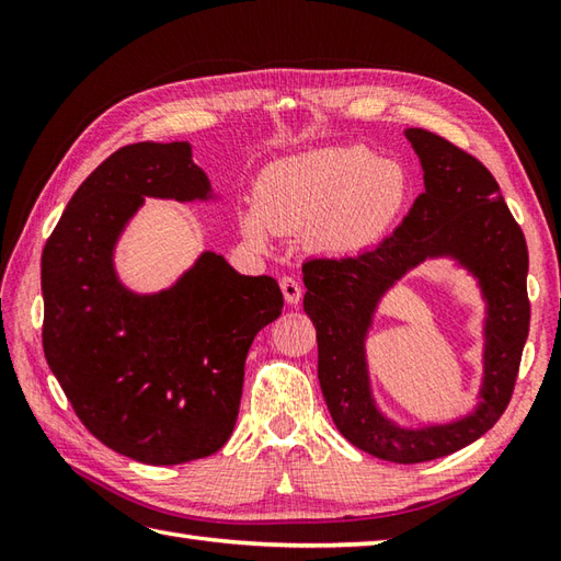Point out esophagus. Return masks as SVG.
<instances>
[{"label":"esophagus","instance_id":"34e87169","mask_svg":"<svg viewBox=\"0 0 561 561\" xmlns=\"http://www.w3.org/2000/svg\"><path fill=\"white\" fill-rule=\"evenodd\" d=\"M279 287H282V294H284V301H287L289 306H296V304L301 301V294H304V289H301L299 279H294V277H282V279H279Z\"/></svg>","mask_w":561,"mask_h":561}]
</instances>
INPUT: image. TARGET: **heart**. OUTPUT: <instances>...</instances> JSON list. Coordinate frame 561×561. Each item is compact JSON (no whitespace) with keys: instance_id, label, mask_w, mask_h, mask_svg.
I'll list each match as a JSON object with an SVG mask.
<instances>
[{"instance_id":"1","label":"heart","mask_w":561,"mask_h":561,"mask_svg":"<svg viewBox=\"0 0 561 561\" xmlns=\"http://www.w3.org/2000/svg\"><path fill=\"white\" fill-rule=\"evenodd\" d=\"M414 197L408 165L362 145L320 147L272 161L241 231L267 250L274 231H306L323 255H356L383 241Z\"/></svg>"}]
</instances>
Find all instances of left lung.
<instances>
[{
    "label": "left lung",
    "instance_id": "8db88e82",
    "mask_svg": "<svg viewBox=\"0 0 561 561\" xmlns=\"http://www.w3.org/2000/svg\"><path fill=\"white\" fill-rule=\"evenodd\" d=\"M404 137L420 157L424 193L378 248L356 257L308 260L304 311L316 325L318 380L340 434L368 456L412 465L465 448L504 414L528 340L530 304L528 245L494 175L426 129L408 127ZM426 259H450L481 289L483 380L470 413L412 427L377 404L365 342L387 291Z\"/></svg>",
    "mask_w": 561,
    "mask_h": 561
}]
</instances>
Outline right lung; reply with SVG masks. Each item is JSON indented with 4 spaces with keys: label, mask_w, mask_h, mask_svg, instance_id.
I'll use <instances>...</instances> for the list:
<instances>
[{
    "label": "right lung",
    "mask_w": 561,
    "mask_h": 561,
    "mask_svg": "<svg viewBox=\"0 0 561 561\" xmlns=\"http://www.w3.org/2000/svg\"><path fill=\"white\" fill-rule=\"evenodd\" d=\"M147 197L219 199L187 141L117 149L71 195L41 260L43 350L83 426L147 465L207 458L229 440L245 356L284 299L202 250L171 287L135 291L115 250Z\"/></svg>",
    "instance_id": "add662e5"
}]
</instances>
